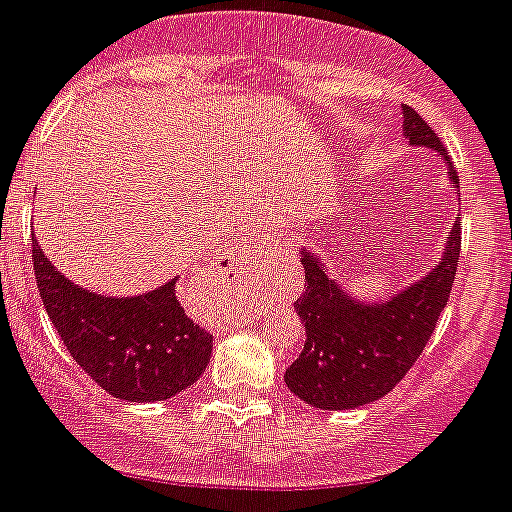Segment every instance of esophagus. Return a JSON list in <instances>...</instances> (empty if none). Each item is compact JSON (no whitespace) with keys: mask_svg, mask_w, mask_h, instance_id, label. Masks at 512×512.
Listing matches in <instances>:
<instances>
[{"mask_svg":"<svg viewBox=\"0 0 512 512\" xmlns=\"http://www.w3.org/2000/svg\"><path fill=\"white\" fill-rule=\"evenodd\" d=\"M234 255L239 257V260H250V255H255V244L250 242V239H244L242 244H237V252Z\"/></svg>","mask_w":512,"mask_h":512,"instance_id":"obj_1","label":"esophagus"}]
</instances>
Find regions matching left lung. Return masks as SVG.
Returning a JSON list of instances; mask_svg holds the SVG:
<instances>
[{"label":"left lung","instance_id":"obj_1","mask_svg":"<svg viewBox=\"0 0 512 512\" xmlns=\"http://www.w3.org/2000/svg\"><path fill=\"white\" fill-rule=\"evenodd\" d=\"M402 131L410 146L435 151L446 162L451 185L459 188L446 146L410 105H402ZM459 250L461 221L456 216L438 265L386 299L363 301L332 278L317 252L301 247L306 291L293 306L306 340L283 376L288 389L319 410H355L389 394L415 366L446 309Z\"/></svg>","mask_w":512,"mask_h":512}]
</instances>
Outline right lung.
Returning <instances> with one entry per match:
<instances>
[{
	"label": "right lung",
	"mask_w": 512,
	"mask_h": 512,
	"mask_svg": "<svg viewBox=\"0 0 512 512\" xmlns=\"http://www.w3.org/2000/svg\"><path fill=\"white\" fill-rule=\"evenodd\" d=\"M43 306L71 358L126 402H164L193 386L211 361L213 335L180 306L175 283L136 296H102L53 268L33 239Z\"/></svg>",
	"instance_id": "add662e5"
}]
</instances>
